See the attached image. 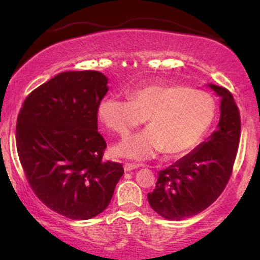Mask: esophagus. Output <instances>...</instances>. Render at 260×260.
I'll use <instances>...</instances> for the list:
<instances>
[{
	"instance_id": "obj_1",
	"label": "esophagus",
	"mask_w": 260,
	"mask_h": 260,
	"mask_svg": "<svg viewBox=\"0 0 260 260\" xmlns=\"http://www.w3.org/2000/svg\"><path fill=\"white\" fill-rule=\"evenodd\" d=\"M138 167H141V166L140 165H134V163H125V165H124V170H125V172H131V170L137 169Z\"/></svg>"
}]
</instances>
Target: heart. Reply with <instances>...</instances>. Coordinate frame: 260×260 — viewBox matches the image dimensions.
<instances>
[{
	"instance_id": "b5f03b06",
	"label": "heart",
	"mask_w": 260,
	"mask_h": 260,
	"mask_svg": "<svg viewBox=\"0 0 260 260\" xmlns=\"http://www.w3.org/2000/svg\"><path fill=\"white\" fill-rule=\"evenodd\" d=\"M98 116L106 126L125 137L147 118L149 127L120 142L115 151L144 161L166 151L182 155L197 145L211 126L215 102L207 92L183 85H150L129 93V101L105 97Z\"/></svg>"
}]
</instances>
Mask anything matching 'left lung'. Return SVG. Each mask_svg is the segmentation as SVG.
<instances>
[{"label": "left lung", "mask_w": 260, "mask_h": 260, "mask_svg": "<svg viewBox=\"0 0 260 260\" xmlns=\"http://www.w3.org/2000/svg\"><path fill=\"white\" fill-rule=\"evenodd\" d=\"M220 97L218 129L189 154L158 172L149 205L167 220L190 218L209 207L225 189L240 138L239 110L226 88L208 84Z\"/></svg>", "instance_id": "8db88e82"}]
</instances>
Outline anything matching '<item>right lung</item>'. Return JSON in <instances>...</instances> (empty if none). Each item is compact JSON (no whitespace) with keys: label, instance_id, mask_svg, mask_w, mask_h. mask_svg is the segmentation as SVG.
Instances as JSON below:
<instances>
[{"label":"right lung","instance_id":"obj_1","mask_svg":"<svg viewBox=\"0 0 260 260\" xmlns=\"http://www.w3.org/2000/svg\"><path fill=\"white\" fill-rule=\"evenodd\" d=\"M108 83L98 71L61 72L28 95L17 117V154L31 189L73 220L101 214L124 173L103 159L97 112Z\"/></svg>","mask_w":260,"mask_h":260}]
</instances>
